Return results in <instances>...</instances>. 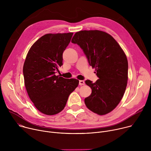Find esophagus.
<instances>
[{"label": "esophagus", "instance_id": "34e87169", "mask_svg": "<svg viewBox=\"0 0 151 151\" xmlns=\"http://www.w3.org/2000/svg\"><path fill=\"white\" fill-rule=\"evenodd\" d=\"M79 84L80 85H85V82L83 81H79Z\"/></svg>", "mask_w": 151, "mask_h": 151}]
</instances>
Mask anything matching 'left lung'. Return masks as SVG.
Instances as JSON below:
<instances>
[{"instance_id": "1", "label": "left lung", "mask_w": 151, "mask_h": 151, "mask_svg": "<svg viewBox=\"0 0 151 151\" xmlns=\"http://www.w3.org/2000/svg\"><path fill=\"white\" fill-rule=\"evenodd\" d=\"M72 42L83 50L90 65L96 68L99 78L85 83L91 87V95L85 104L92 112L103 115L113 111L121 100L127 84L128 61L124 51L109 34L100 30L76 32Z\"/></svg>"}]
</instances>
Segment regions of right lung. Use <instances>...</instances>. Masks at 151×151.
Listing matches in <instances>:
<instances>
[{"instance_id":"add662e5","label":"right lung","mask_w":151,"mask_h":151,"mask_svg":"<svg viewBox=\"0 0 151 151\" xmlns=\"http://www.w3.org/2000/svg\"><path fill=\"white\" fill-rule=\"evenodd\" d=\"M73 33H49L40 37L29 51L23 66L25 87L36 109L53 115L65 107L68 97L79 84L76 79L56 76L63 65V53Z\"/></svg>"}]
</instances>
